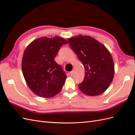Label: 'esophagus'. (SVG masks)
Masks as SVG:
<instances>
[{
  "label": "esophagus",
  "mask_w": 135,
  "mask_h": 135,
  "mask_svg": "<svg viewBox=\"0 0 135 135\" xmlns=\"http://www.w3.org/2000/svg\"><path fill=\"white\" fill-rule=\"evenodd\" d=\"M70 75H71V76H73V75H74V72H73V71H71V72L70 73Z\"/></svg>",
  "instance_id": "34e87169"
}]
</instances>
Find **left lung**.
I'll return each instance as SVG.
<instances>
[{
    "label": "left lung",
    "instance_id": "8db88e82",
    "mask_svg": "<svg viewBox=\"0 0 135 135\" xmlns=\"http://www.w3.org/2000/svg\"><path fill=\"white\" fill-rule=\"evenodd\" d=\"M68 42L85 67V75L79 84V89L89 96L104 92L114 74L113 60L107 49L89 36H74Z\"/></svg>",
    "mask_w": 135,
    "mask_h": 135
}]
</instances>
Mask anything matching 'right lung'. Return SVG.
I'll return each mask as SVG.
<instances>
[{
  "label": "right lung",
  "instance_id": "add662e5",
  "mask_svg": "<svg viewBox=\"0 0 135 135\" xmlns=\"http://www.w3.org/2000/svg\"><path fill=\"white\" fill-rule=\"evenodd\" d=\"M68 44L59 36L42 37L32 42L25 50L22 70L28 87L40 97H51L58 94L67 75L54 57L63 45Z\"/></svg>",
  "mask_w": 135,
  "mask_h": 135
}]
</instances>
